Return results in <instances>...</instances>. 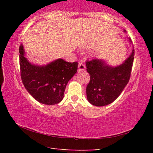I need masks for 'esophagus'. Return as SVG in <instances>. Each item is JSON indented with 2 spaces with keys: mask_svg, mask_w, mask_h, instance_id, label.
<instances>
[{
  "mask_svg": "<svg viewBox=\"0 0 153 153\" xmlns=\"http://www.w3.org/2000/svg\"><path fill=\"white\" fill-rule=\"evenodd\" d=\"M85 69L84 64L82 63V62H79L78 63V71H83Z\"/></svg>",
  "mask_w": 153,
  "mask_h": 153,
  "instance_id": "esophagus-1",
  "label": "esophagus"
}]
</instances>
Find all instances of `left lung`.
<instances>
[{"mask_svg": "<svg viewBox=\"0 0 153 153\" xmlns=\"http://www.w3.org/2000/svg\"><path fill=\"white\" fill-rule=\"evenodd\" d=\"M134 59V49L123 64L115 67L108 66L99 59L87 60L86 70L90 76L86 87L88 100L97 107L113 102L129 82Z\"/></svg>", "mask_w": 153, "mask_h": 153, "instance_id": "1", "label": "left lung"}]
</instances>
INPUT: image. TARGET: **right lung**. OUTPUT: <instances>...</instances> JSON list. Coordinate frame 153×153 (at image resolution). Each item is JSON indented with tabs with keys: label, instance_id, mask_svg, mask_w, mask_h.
<instances>
[{
	"label": "right lung",
	"instance_id": "right-lung-1",
	"mask_svg": "<svg viewBox=\"0 0 153 153\" xmlns=\"http://www.w3.org/2000/svg\"><path fill=\"white\" fill-rule=\"evenodd\" d=\"M19 51L21 78L27 92L42 104L60 102L67 83L77 72V62L69 63L59 59L46 66H36L24 56L22 45Z\"/></svg>",
	"mask_w": 153,
	"mask_h": 153
}]
</instances>
